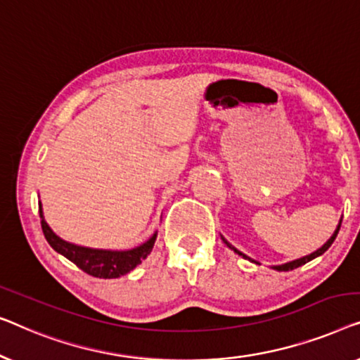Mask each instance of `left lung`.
<instances>
[{
  "label": "left lung",
  "instance_id": "obj_1",
  "mask_svg": "<svg viewBox=\"0 0 360 360\" xmlns=\"http://www.w3.org/2000/svg\"><path fill=\"white\" fill-rule=\"evenodd\" d=\"M341 221H342V219H341V220H339V224H338V226H336V230H334V233H333V236L330 238V240H328V241L325 243V245H323V246L320 248V250L313 251V252H311V255H308V256H303V257H300V259H295V261L285 262V264H281V266H272V269H276V271H283V272H285V271H292V269H297V267H300V266H303V264H307V262H310L311 259H315V257H318V256H321V255H323V252H326V251H328V248H330V246L333 245V241H334V240H336V236H338V231H339V229H341ZM221 240H224V243H225V245H226V246H229V248H230V250H233V251H235V252H236V255H240V256H243V257H245V259H248V261H252V262H256L255 259H251V257H248L246 255H243V252H241V251H238V250H236V248H235V246H233V245H230V243H229V241H226L224 236H221ZM256 264H259V262H256Z\"/></svg>",
  "mask_w": 360,
  "mask_h": 360
}]
</instances>
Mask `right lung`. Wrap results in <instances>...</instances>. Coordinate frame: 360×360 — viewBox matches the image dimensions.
<instances>
[{
  "instance_id": "1",
  "label": "right lung",
  "mask_w": 360,
  "mask_h": 360,
  "mask_svg": "<svg viewBox=\"0 0 360 360\" xmlns=\"http://www.w3.org/2000/svg\"><path fill=\"white\" fill-rule=\"evenodd\" d=\"M39 214H40V225L45 235V240L55 251L63 255L73 264H77L81 271L86 274L99 277V279H117L120 276H125L127 272L134 271L136 266L141 264V261L150 255L153 250L156 241V233L145 241L143 245L134 248L127 251H110V250H94V248H84L73 245L62 240V238L55 235L52 229L47 225L44 219L42 204L39 202Z\"/></svg>"
}]
</instances>
